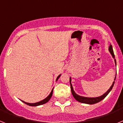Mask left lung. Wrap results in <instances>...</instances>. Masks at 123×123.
<instances>
[{"label":"left lung","instance_id":"8db88e82","mask_svg":"<svg viewBox=\"0 0 123 123\" xmlns=\"http://www.w3.org/2000/svg\"><path fill=\"white\" fill-rule=\"evenodd\" d=\"M108 50H109L110 53V54L111 55V56H112L113 58L114 59V61H115V65H116V67H117V62H116L115 56V55H114V52H113V50L112 45H111V44L110 45L109 48H108ZM116 76H117V72H116V75H115V79H114V81H115V79H116ZM69 82H70V86H71V93H72L73 95L74 98L77 101H78L79 102H81V103H82V104H89V105H92V104H97V103H98V102H100L101 100H102L104 98H105L106 97V95H108V94L110 93V92L111 91L113 87L114 86V84H115V81H113L112 85L109 88V89L106 91L105 94L100 95V96L97 97H83V96H81V95H79L78 94H77L76 93L74 92V91L73 89V87L72 84H71V77L69 78Z\"/></svg>","mask_w":123,"mask_h":123}]
</instances>
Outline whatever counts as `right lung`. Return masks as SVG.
<instances>
[{
  "label": "right lung",
  "instance_id": "obj_1",
  "mask_svg": "<svg viewBox=\"0 0 123 123\" xmlns=\"http://www.w3.org/2000/svg\"><path fill=\"white\" fill-rule=\"evenodd\" d=\"M61 75H62V74H60L59 76H58L56 78V81H58V79H59V78L60 77ZM53 90H54V88L52 89V91H51V92L50 93L49 95L46 98H44V99L40 101V102H36V103H28V102H25V101H23V100H21V102H23V103H25V104H26V105H29V106H39V105H43V104H46L47 102H48L49 101V100L51 98V97H52V94H53Z\"/></svg>",
  "mask_w": 123,
  "mask_h": 123
}]
</instances>
